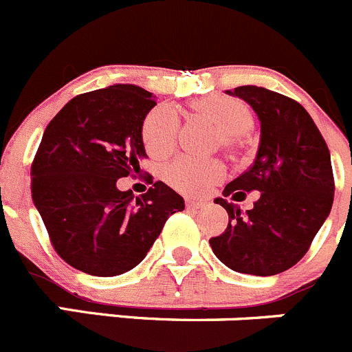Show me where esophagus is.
I'll use <instances>...</instances> for the list:
<instances>
[{"instance_id": "obj_1", "label": "esophagus", "mask_w": 352, "mask_h": 352, "mask_svg": "<svg viewBox=\"0 0 352 352\" xmlns=\"http://www.w3.org/2000/svg\"><path fill=\"white\" fill-rule=\"evenodd\" d=\"M205 205V201H196V199H187V206L189 208H201Z\"/></svg>"}]
</instances>
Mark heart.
Listing matches in <instances>:
<instances>
[{
	"instance_id": "b5f03b06",
	"label": "heart",
	"mask_w": 352,
	"mask_h": 352,
	"mask_svg": "<svg viewBox=\"0 0 352 352\" xmlns=\"http://www.w3.org/2000/svg\"><path fill=\"white\" fill-rule=\"evenodd\" d=\"M198 116L212 121L219 131V142L232 149L241 135L254 126V113L243 100L228 95H205L189 104ZM179 140V118L170 107L157 106L147 113L142 123V142L153 157H165L175 149ZM226 168L221 161L180 156L172 161L163 177L166 182L184 195H203L219 180L224 179Z\"/></svg>"
}]
</instances>
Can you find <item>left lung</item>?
I'll list each match as a JSON object with an SVG mask.
<instances>
[{"mask_svg": "<svg viewBox=\"0 0 352 352\" xmlns=\"http://www.w3.org/2000/svg\"><path fill=\"white\" fill-rule=\"evenodd\" d=\"M261 121L255 161L222 195L243 201L258 192L254 208L217 198L229 215L228 229L210 239L213 254L236 272L272 276L297 264L309 250L333 203L330 151L309 113L290 97L262 87H238Z\"/></svg>", "mask_w": 352, "mask_h": 352, "instance_id": "1", "label": "left lung"}]
</instances>
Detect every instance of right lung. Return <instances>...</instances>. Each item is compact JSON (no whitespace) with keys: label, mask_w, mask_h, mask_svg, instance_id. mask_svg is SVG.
Wrapping results in <instances>:
<instances>
[{"label":"right lung","mask_w":352,"mask_h":352,"mask_svg":"<svg viewBox=\"0 0 352 352\" xmlns=\"http://www.w3.org/2000/svg\"><path fill=\"white\" fill-rule=\"evenodd\" d=\"M156 106L135 85L81 94L43 133L31 166V192L55 252L91 276L139 265L184 198L161 180L142 198L120 191L118 179L140 173L142 123Z\"/></svg>","instance_id":"right-lung-1"}]
</instances>
